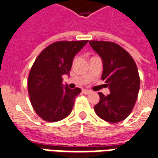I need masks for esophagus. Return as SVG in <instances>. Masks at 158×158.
Returning a JSON list of instances; mask_svg holds the SVG:
<instances>
[{"label": "esophagus", "instance_id": "esophagus-1", "mask_svg": "<svg viewBox=\"0 0 158 158\" xmlns=\"http://www.w3.org/2000/svg\"><path fill=\"white\" fill-rule=\"evenodd\" d=\"M83 93H84V94H89L91 93V91L89 89H83Z\"/></svg>", "mask_w": 158, "mask_h": 158}]
</instances>
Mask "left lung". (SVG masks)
<instances>
[{"instance_id":"8db88e82","label":"left lung","mask_w":158,"mask_h":158,"mask_svg":"<svg viewBox=\"0 0 158 158\" xmlns=\"http://www.w3.org/2000/svg\"><path fill=\"white\" fill-rule=\"evenodd\" d=\"M90 46L103 61L101 79L110 90L107 96L98 93L100 100L94 111L108 123L121 122L132 112L138 98L140 78L135 61L128 53L114 42L90 40Z\"/></svg>"}]
</instances>
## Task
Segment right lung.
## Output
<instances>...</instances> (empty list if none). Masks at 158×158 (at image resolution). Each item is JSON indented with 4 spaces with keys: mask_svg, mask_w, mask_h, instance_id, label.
<instances>
[{
    "mask_svg": "<svg viewBox=\"0 0 158 158\" xmlns=\"http://www.w3.org/2000/svg\"><path fill=\"white\" fill-rule=\"evenodd\" d=\"M88 40L58 41L50 44L36 58L28 78V92L35 113L46 122L65 118L72 111L81 89L62 84V76L69 75L74 56Z\"/></svg>",
    "mask_w": 158,
    "mask_h": 158,
    "instance_id": "right-lung-1",
    "label": "right lung"
}]
</instances>
